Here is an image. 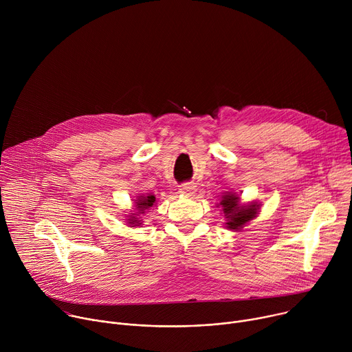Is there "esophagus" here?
Returning <instances> with one entry per match:
<instances>
[{
	"label": "esophagus",
	"mask_w": 352,
	"mask_h": 352,
	"mask_svg": "<svg viewBox=\"0 0 352 352\" xmlns=\"http://www.w3.org/2000/svg\"><path fill=\"white\" fill-rule=\"evenodd\" d=\"M196 190H197V188H196L195 184H189V182H188V184H184V185L179 186V193L186 195V196L193 195Z\"/></svg>",
	"instance_id": "1"
}]
</instances>
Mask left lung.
<instances>
[{
	"instance_id": "8db88e82",
	"label": "left lung",
	"mask_w": 352,
	"mask_h": 352,
	"mask_svg": "<svg viewBox=\"0 0 352 352\" xmlns=\"http://www.w3.org/2000/svg\"><path fill=\"white\" fill-rule=\"evenodd\" d=\"M216 206L224 214V227L234 232H241L243 227L258 217L261 210V204L258 202L241 204V197L235 192H224Z\"/></svg>"
}]
</instances>
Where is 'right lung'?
<instances>
[{"label":"right lung","instance_id":"obj_1","mask_svg":"<svg viewBox=\"0 0 352 352\" xmlns=\"http://www.w3.org/2000/svg\"><path fill=\"white\" fill-rule=\"evenodd\" d=\"M133 210L126 214L125 220L126 224L129 227H140L142 226V220H140V214H143L146 210H148L150 208H153L155 205H157V199L155 195L152 193H146V195H139L135 200H133Z\"/></svg>","mask_w":352,"mask_h":352}]
</instances>
